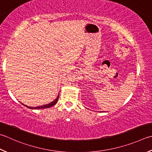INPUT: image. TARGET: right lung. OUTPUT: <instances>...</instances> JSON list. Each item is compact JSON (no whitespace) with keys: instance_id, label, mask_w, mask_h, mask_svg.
<instances>
[{"instance_id":"add662e5","label":"right lung","mask_w":152,"mask_h":152,"mask_svg":"<svg viewBox=\"0 0 152 152\" xmlns=\"http://www.w3.org/2000/svg\"><path fill=\"white\" fill-rule=\"evenodd\" d=\"M58 97H59V95H58L57 97L56 98V99L53 101V102H52L50 103H49V104H47V105H42V106H39V107H28L27 105H25L26 107H27L28 108H29V109H45V108H49V107H51L54 106L55 104L57 103L58 102Z\"/></svg>"}]
</instances>
